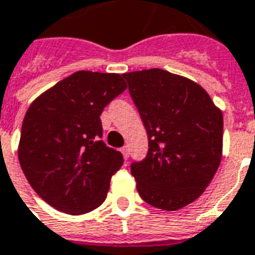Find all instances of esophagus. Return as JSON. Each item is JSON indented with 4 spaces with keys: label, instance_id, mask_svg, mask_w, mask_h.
Masks as SVG:
<instances>
[{
    "label": "esophagus",
    "instance_id": "34e87169",
    "mask_svg": "<svg viewBox=\"0 0 255 255\" xmlns=\"http://www.w3.org/2000/svg\"><path fill=\"white\" fill-rule=\"evenodd\" d=\"M122 152L126 159H128V146H123L122 147Z\"/></svg>",
    "mask_w": 255,
    "mask_h": 255
}]
</instances>
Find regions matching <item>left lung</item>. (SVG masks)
<instances>
[{
  "label": "left lung",
  "instance_id": "obj_1",
  "mask_svg": "<svg viewBox=\"0 0 255 255\" xmlns=\"http://www.w3.org/2000/svg\"><path fill=\"white\" fill-rule=\"evenodd\" d=\"M148 136V151L131 163L146 203L165 211L190 204L218 170L223 115L193 81L161 69L123 74Z\"/></svg>",
  "mask_w": 255,
  "mask_h": 255
}]
</instances>
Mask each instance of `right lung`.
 Wrapping results in <instances>:
<instances>
[{
	"instance_id": "1",
	"label": "right lung",
	"mask_w": 255,
	"mask_h": 255,
	"mask_svg": "<svg viewBox=\"0 0 255 255\" xmlns=\"http://www.w3.org/2000/svg\"><path fill=\"white\" fill-rule=\"evenodd\" d=\"M127 85L119 74L77 71L37 97L22 122L18 161L47 204L88 214L107 199L123 154L103 140L100 116Z\"/></svg>"
}]
</instances>
